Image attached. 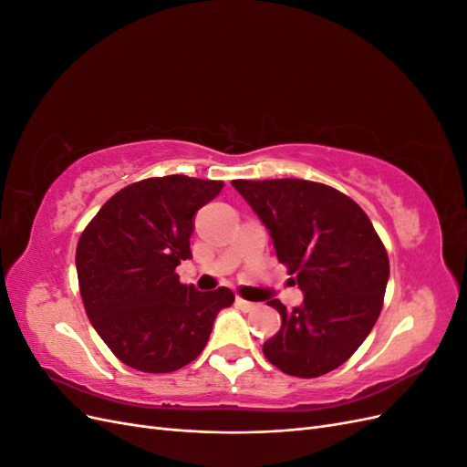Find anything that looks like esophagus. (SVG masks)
<instances>
[{
  "label": "esophagus",
  "mask_w": 467,
  "mask_h": 467,
  "mask_svg": "<svg viewBox=\"0 0 467 467\" xmlns=\"http://www.w3.org/2000/svg\"><path fill=\"white\" fill-rule=\"evenodd\" d=\"M235 304H237L239 309H244V312H253V309H257V304L247 302V300H244V298H237Z\"/></svg>",
  "instance_id": "34e87169"
}]
</instances>
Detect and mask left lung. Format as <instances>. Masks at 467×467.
Masks as SVG:
<instances>
[{"mask_svg":"<svg viewBox=\"0 0 467 467\" xmlns=\"http://www.w3.org/2000/svg\"><path fill=\"white\" fill-rule=\"evenodd\" d=\"M273 237L278 261L304 292L263 345L288 376L317 378L347 362L372 331L389 278L388 251L364 210L333 187L304 179L232 181Z\"/></svg>","mask_w":467,"mask_h":467,"instance_id":"obj_1","label":"left lung"}]
</instances>
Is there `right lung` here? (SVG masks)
<instances>
[{"label": "right lung", "instance_id": "obj_1", "mask_svg": "<svg viewBox=\"0 0 467 467\" xmlns=\"http://www.w3.org/2000/svg\"><path fill=\"white\" fill-rule=\"evenodd\" d=\"M223 181L151 177L120 189L81 232L76 249L86 314L120 362L140 372H175L204 350L230 288L199 292L179 282L191 259L194 212Z\"/></svg>", "mask_w": 467, "mask_h": 467}]
</instances>
